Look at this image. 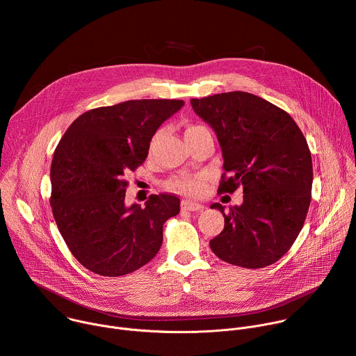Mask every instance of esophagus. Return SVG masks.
I'll return each instance as SVG.
<instances>
[{
  "instance_id": "34e87169",
  "label": "esophagus",
  "mask_w": 356,
  "mask_h": 356,
  "mask_svg": "<svg viewBox=\"0 0 356 356\" xmlns=\"http://www.w3.org/2000/svg\"><path fill=\"white\" fill-rule=\"evenodd\" d=\"M180 207L184 211H201L202 209H204L201 204H198V202H194V201H190V200H183Z\"/></svg>"
}]
</instances>
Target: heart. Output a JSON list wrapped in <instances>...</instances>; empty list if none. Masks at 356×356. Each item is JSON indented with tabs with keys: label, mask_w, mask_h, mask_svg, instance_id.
<instances>
[{
	"label": "heart",
	"mask_w": 356,
	"mask_h": 356,
	"mask_svg": "<svg viewBox=\"0 0 356 356\" xmlns=\"http://www.w3.org/2000/svg\"><path fill=\"white\" fill-rule=\"evenodd\" d=\"M201 128V125H190L186 129V134L198 131ZM158 136V134H156ZM166 187L172 191L176 193H181V194H188V195H197L204 188V176H190V175H183V176H177L173 177L170 180L166 181Z\"/></svg>",
	"instance_id": "heart-1"
}]
</instances>
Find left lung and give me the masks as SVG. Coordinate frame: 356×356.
Returning <instances> with one entry per match:
<instances>
[{"label":"left lung","instance_id":"left-lung-1","mask_svg":"<svg viewBox=\"0 0 356 356\" xmlns=\"http://www.w3.org/2000/svg\"><path fill=\"white\" fill-rule=\"evenodd\" d=\"M193 110L217 134L224 156L218 193L243 188V202L228 213L210 241L231 265L259 269L277 262L298 236L312 201L313 162L294 120L269 101L243 91L191 98Z\"/></svg>","mask_w":356,"mask_h":356}]
</instances>
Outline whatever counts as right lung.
Returning <instances> with one entry per match:
<instances>
[{"mask_svg":"<svg viewBox=\"0 0 356 356\" xmlns=\"http://www.w3.org/2000/svg\"><path fill=\"white\" fill-rule=\"evenodd\" d=\"M183 99H129L86 111L67 128L50 166V207L73 257L90 272L117 277L156 257L163 224L180 200L152 194L125 207V175L146 159L156 129Z\"/></svg>","mask_w":356,"mask_h":356,"instance_id":"right-lung-1","label":"right lung"}]
</instances>
